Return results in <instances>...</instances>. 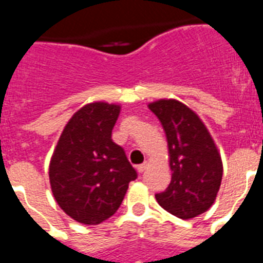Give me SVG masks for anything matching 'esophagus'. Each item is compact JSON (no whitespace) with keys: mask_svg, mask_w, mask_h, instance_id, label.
Returning <instances> with one entry per match:
<instances>
[{"mask_svg":"<svg viewBox=\"0 0 263 263\" xmlns=\"http://www.w3.org/2000/svg\"><path fill=\"white\" fill-rule=\"evenodd\" d=\"M147 167H148V163L147 162H145L143 164H139V166H137V171H138L139 174H142V173H145Z\"/></svg>","mask_w":263,"mask_h":263,"instance_id":"1","label":"esophagus"}]
</instances>
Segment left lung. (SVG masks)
I'll list each match as a JSON object with an SVG mask.
<instances>
[{
	"label": "left lung",
	"mask_w": 263,
	"mask_h": 263,
	"mask_svg": "<svg viewBox=\"0 0 263 263\" xmlns=\"http://www.w3.org/2000/svg\"><path fill=\"white\" fill-rule=\"evenodd\" d=\"M147 106L166 133L173 173L167 190L155 199L176 217H196L215 203L222 179L221 155L201 118L182 101L160 99Z\"/></svg>",
	"instance_id": "1"
}]
</instances>
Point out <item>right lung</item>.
<instances>
[{
    "mask_svg": "<svg viewBox=\"0 0 263 263\" xmlns=\"http://www.w3.org/2000/svg\"><path fill=\"white\" fill-rule=\"evenodd\" d=\"M121 105L95 101L69 118L50 160V185L58 205L75 221L97 225L115 215L137 178L111 130Z\"/></svg>",
    "mask_w": 263,
    "mask_h": 263,
    "instance_id": "add662e5",
    "label": "right lung"
}]
</instances>
